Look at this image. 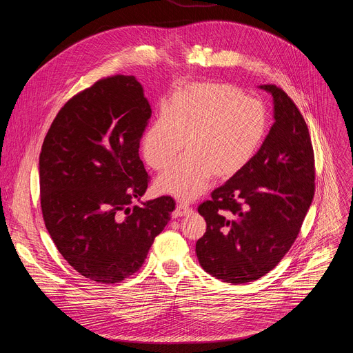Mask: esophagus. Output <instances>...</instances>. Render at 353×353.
<instances>
[{"mask_svg":"<svg viewBox=\"0 0 353 353\" xmlns=\"http://www.w3.org/2000/svg\"><path fill=\"white\" fill-rule=\"evenodd\" d=\"M192 210L187 205V204H179L173 212V218H181V216H185L188 214H191Z\"/></svg>","mask_w":353,"mask_h":353,"instance_id":"1","label":"esophagus"}]
</instances>
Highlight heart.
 Returning <instances> with one entry per match:
<instances>
[{"label": "heart", "instance_id": "obj_1", "mask_svg": "<svg viewBox=\"0 0 353 353\" xmlns=\"http://www.w3.org/2000/svg\"><path fill=\"white\" fill-rule=\"evenodd\" d=\"M267 132V112L260 100L228 83H192L176 92L141 139V154L162 173L157 191L180 201L204 194L212 176L228 180L259 152Z\"/></svg>", "mask_w": 353, "mask_h": 353}]
</instances>
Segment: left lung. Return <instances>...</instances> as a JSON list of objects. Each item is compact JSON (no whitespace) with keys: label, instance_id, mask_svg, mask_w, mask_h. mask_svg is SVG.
<instances>
[{"label":"left lung","instance_id":"1","mask_svg":"<svg viewBox=\"0 0 353 353\" xmlns=\"http://www.w3.org/2000/svg\"><path fill=\"white\" fill-rule=\"evenodd\" d=\"M274 124L240 173L198 207L207 232L195 244L199 265L233 285L268 274L288 253L314 196V154L309 128L293 100L275 85Z\"/></svg>","mask_w":353,"mask_h":353}]
</instances>
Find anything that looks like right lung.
Returning a JSON list of instances; mask_svg holds the SVG:
<instances>
[{
	"label": "right lung",
	"instance_id": "obj_1",
	"mask_svg": "<svg viewBox=\"0 0 353 353\" xmlns=\"http://www.w3.org/2000/svg\"><path fill=\"white\" fill-rule=\"evenodd\" d=\"M150 113L134 75L100 79L68 100L41 146L46 229L67 263L94 282L137 272L174 210L172 196L141 201L149 179L138 149ZM134 200L141 205L131 209Z\"/></svg>",
	"mask_w": 353,
	"mask_h": 353
}]
</instances>
